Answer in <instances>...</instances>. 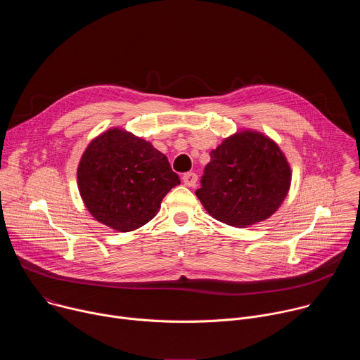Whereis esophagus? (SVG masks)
Returning a JSON list of instances; mask_svg holds the SVG:
<instances>
[{
    "label": "esophagus",
    "instance_id": "obj_1",
    "mask_svg": "<svg viewBox=\"0 0 360 360\" xmlns=\"http://www.w3.org/2000/svg\"><path fill=\"white\" fill-rule=\"evenodd\" d=\"M182 181L186 186H195L196 181H198V175L195 172H186V174H184Z\"/></svg>",
    "mask_w": 360,
    "mask_h": 360
}]
</instances>
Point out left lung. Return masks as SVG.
<instances>
[{
  "mask_svg": "<svg viewBox=\"0 0 360 360\" xmlns=\"http://www.w3.org/2000/svg\"><path fill=\"white\" fill-rule=\"evenodd\" d=\"M290 179L289 162L278 143L261 132L243 129L211 150L195 193L212 218L246 228L278 211Z\"/></svg>",
  "mask_w": 360,
  "mask_h": 360,
  "instance_id": "1",
  "label": "left lung"
}]
</instances>
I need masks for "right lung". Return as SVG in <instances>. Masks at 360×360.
<instances>
[{
    "label": "right lung",
    "mask_w": 360,
    "mask_h": 360,
    "mask_svg": "<svg viewBox=\"0 0 360 360\" xmlns=\"http://www.w3.org/2000/svg\"><path fill=\"white\" fill-rule=\"evenodd\" d=\"M77 178L89 214L118 232L135 231L149 222L164 196L181 184L162 152L120 128L89 142Z\"/></svg>",
    "instance_id": "obj_1"
}]
</instances>
